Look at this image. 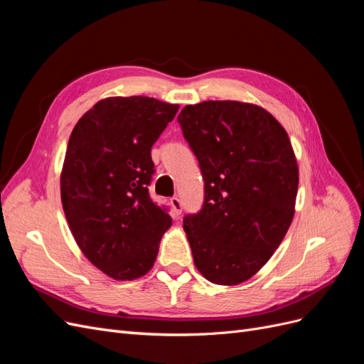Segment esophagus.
I'll return each instance as SVG.
<instances>
[{"instance_id":"1","label":"esophagus","mask_w":364,"mask_h":364,"mask_svg":"<svg viewBox=\"0 0 364 364\" xmlns=\"http://www.w3.org/2000/svg\"><path fill=\"white\" fill-rule=\"evenodd\" d=\"M170 203H171V206H173L174 214H176V215H181V214H182V202H181L179 197H171Z\"/></svg>"}]
</instances>
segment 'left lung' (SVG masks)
Masks as SVG:
<instances>
[{"label": "left lung", "instance_id": "left-lung-1", "mask_svg": "<svg viewBox=\"0 0 364 364\" xmlns=\"http://www.w3.org/2000/svg\"><path fill=\"white\" fill-rule=\"evenodd\" d=\"M199 161L205 200L183 218L197 270L214 284L252 278L291 225L299 168L287 132L266 109L202 102L179 117Z\"/></svg>", "mask_w": 364, "mask_h": 364}]
</instances>
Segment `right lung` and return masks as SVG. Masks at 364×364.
<instances>
[{
	"label": "right lung",
	"mask_w": 364,
	"mask_h": 364,
	"mask_svg": "<svg viewBox=\"0 0 364 364\" xmlns=\"http://www.w3.org/2000/svg\"><path fill=\"white\" fill-rule=\"evenodd\" d=\"M179 105L150 97H109L74 126L60 174L71 234L97 269L118 281L146 274L171 226L151 200V147Z\"/></svg>",
	"instance_id": "1"
}]
</instances>
